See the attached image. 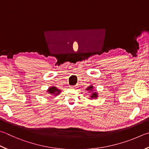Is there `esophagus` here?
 <instances>
[{
    "label": "esophagus",
    "mask_w": 149,
    "mask_h": 149,
    "mask_svg": "<svg viewBox=\"0 0 149 149\" xmlns=\"http://www.w3.org/2000/svg\"><path fill=\"white\" fill-rule=\"evenodd\" d=\"M70 88H77V86H70Z\"/></svg>",
    "instance_id": "esophagus-1"
}]
</instances>
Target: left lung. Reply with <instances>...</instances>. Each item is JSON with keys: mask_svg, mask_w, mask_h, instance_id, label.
<instances>
[{"mask_svg": "<svg viewBox=\"0 0 149 149\" xmlns=\"http://www.w3.org/2000/svg\"><path fill=\"white\" fill-rule=\"evenodd\" d=\"M94 86L92 85H91L90 86H88V87H87V88H86V91H88L89 93H91V94H90V98H88V99L93 100V99H96L97 98H98V93H96V91L94 92Z\"/></svg>", "mask_w": 149, "mask_h": 149, "instance_id": "1", "label": "left lung"}]
</instances>
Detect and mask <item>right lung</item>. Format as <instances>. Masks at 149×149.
Instances as JSON below:
<instances>
[{"label":"right lung","instance_id":"right-lung-1","mask_svg":"<svg viewBox=\"0 0 149 149\" xmlns=\"http://www.w3.org/2000/svg\"><path fill=\"white\" fill-rule=\"evenodd\" d=\"M47 92L49 94H50L51 95L57 96L61 93V91L60 89H58L56 86H50V87H49V88L47 90Z\"/></svg>","mask_w":149,"mask_h":149}]
</instances>
